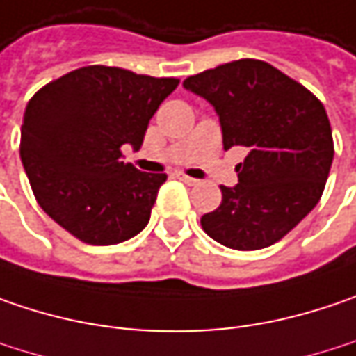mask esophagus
Here are the masks:
<instances>
[{"mask_svg": "<svg viewBox=\"0 0 356 356\" xmlns=\"http://www.w3.org/2000/svg\"><path fill=\"white\" fill-rule=\"evenodd\" d=\"M175 177H177L179 181H183V183H187V185H197V179H193V177H189V175H185L183 171H177V173H175Z\"/></svg>", "mask_w": 356, "mask_h": 356, "instance_id": "esophagus-1", "label": "esophagus"}]
</instances>
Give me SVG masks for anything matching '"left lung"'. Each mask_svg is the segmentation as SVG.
Segmentation results:
<instances>
[{
    "mask_svg": "<svg viewBox=\"0 0 356 356\" xmlns=\"http://www.w3.org/2000/svg\"><path fill=\"white\" fill-rule=\"evenodd\" d=\"M183 86L220 115L223 149L245 147L240 183L201 218L221 245L252 252L290 234L321 201L334 157L323 102L268 62L243 58L185 78Z\"/></svg>",
    "mask_w": 356,
    "mask_h": 356,
    "instance_id": "1",
    "label": "left lung"
}]
</instances>
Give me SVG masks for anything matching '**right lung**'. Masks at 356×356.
Here are the masks:
<instances>
[{
	"instance_id": "right-lung-1",
	"label": "right lung",
	"mask_w": 356,
	"mask_h": 356,
	"mask_svg": "<svg viewBox=\"0 0 356 356\" xmlns=\"http://www.w3.org/2000/svg\"><path fill=\"white\" fill-rule=\"evenodd\" d=\"M177 84L96 64L30 98L19 157L40 207L76 240L113 245L149 223L167 175L138 171L120 149L143 145L151 116Z\"/></svg>"
}]
</instances>
